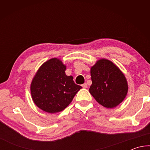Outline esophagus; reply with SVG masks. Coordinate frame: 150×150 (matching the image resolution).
Wrapping results in <instances>:
<instances>
[{
    "instance_id": "esophagus-1",
    "label": "esophagus",
    "mask_w": 150,
    "mask_h": 150,
    "mask_svg": "<svg viewBox=\"0 0 150 150\" xmlns=\"http://www.w3.org/2000/svg\"><path fill=\"white\" fill-rule=\"evenodd\" d=\"M82 87H83V88H87V83H84V84H83L82 85Z\"/></svg>"
}]
</instances>
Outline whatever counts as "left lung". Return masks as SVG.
Listing matches in <instances>:
<instances>
[{
  "mask_svg": "<svg viewBox=\"0 0 150 150\" xmlns=\"http://www.w3.org/2000/svg\"><path fill=\"white\" fill-rule=\"evenodd\" d=\"M92 85L89 92L106 108H114L122 102L128 92L125 76L110 61L98 60L91 69Z\"/></svg>",
  "mask_w": 150,
  "mask_h": 150,
  "instance_id": "left-lung-1",
  "label": "left lung"
}]
</instances>
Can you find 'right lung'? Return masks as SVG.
<instances>
[{
	"mask_svg": "<svg viewBox=\"0 0 150 150\" xmlns=\"http://www.w3.org/2000/svg\"><path fill=\"white\" fill-rule=\"evenodd\" d=\"M65 69L59 59L53 58L40 67L33 79L32 99L44 111L55 113L64 110L82 88L75 84L72 76L65 75Z\"/></svg>",
	"mask_w": 150,
	"mask_h": 150,
	"instance_id": "add662e5",
	"label": "right lung"
}]
</instances>
